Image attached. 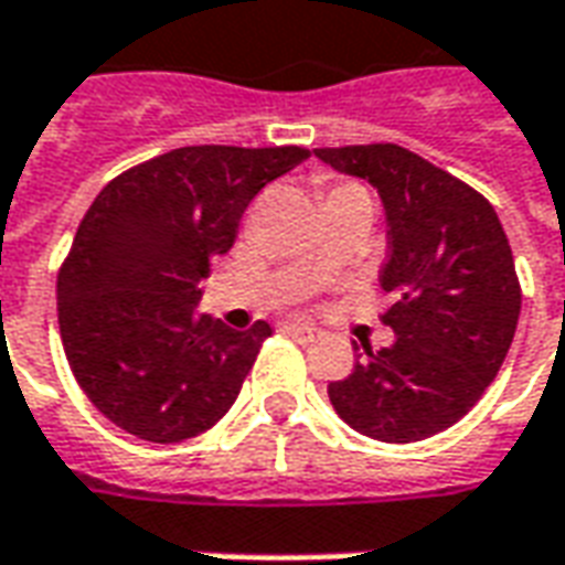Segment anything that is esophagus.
Segmentation results:
<instances>
[{"label": "esophagus", "instance_id": "obj_1", "mask_svg": "<svg viewBox=\"0 0 565 565\" xmlns=\"http://www.w3.org/2000/svg\"><path fill=\"white\" fill-rule=\"evenodd\" d=\"M282 332L291 334V338H298V341H317L320 338V329L317 326H310V322H286L282 326Z\"/></svg>", "mask_w": 565, "mask_h": 565}]
</instances>
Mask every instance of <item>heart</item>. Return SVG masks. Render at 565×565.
Segmentation results:
<instances>
[{"mask_svg": "<svg viewBox=\"0 0 565 565\" xmlns=\"http://www.w3.org/2000/svg\"><path fill=\"white\" fill-rule=\"evenodd\" d=\"M350 190H363V186H356V184H338L329 190V196H334V193H350ZM365 193V190H363Z\"/></svg>", "mask_w": 565, "mask_h": 565, "instance_id": "1", "label": "heart"}]
</instances>
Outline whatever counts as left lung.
<instances>
[{
	"mask_svg": "<svg viewBox=\"0 0 565 565\" xmlns=\"http://www.w3.org/2000/svg\"><path fill=\"white\" fill-rule=\"evenodd\" d=\"M317 159L379 190L387 217L381 317L396 341L365 348L329 384L344 422L381 443H415L465 418L492 384L520 320V279L495 209L473 186L396 143L320 147Z\"/></svg>",
	"mask_w": 565,
	"mask_h": 565,
	"instance_id": "8db88e82",
	"label": "left lung"
}]
</instances>
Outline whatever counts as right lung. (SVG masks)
Instances as JSON below:
<instances>
[{
    "mask_svg": "<svg viewBox=\"0 0 565 565\" xmlns=\"http://www.w3.org/2000/svg\"><path fill=\"white\" fill-rule=\"evenodd\" d=\"M305 147H181L122 171L82 217L57 274L70 369L116 427L147 443L200 437L236 403L264 338L196 313L209 258Z\"/></svg>",
    "mask_w": 565,
    "mask_h": 565,
    "instance_id": "1",
    "label": "right lung"
}]
</instances>
